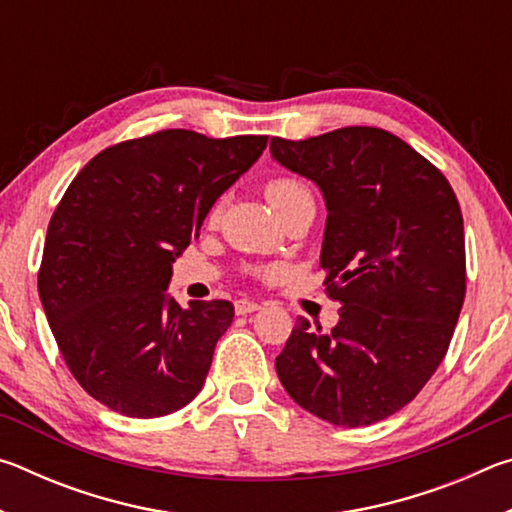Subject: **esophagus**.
Listing matches in <instances>:
<instances>
[{"instance_id": "34e87169", "label": "esophagus", "mask_w": 512, "mask_h": 512, "mask_svg": "<svg viewBox=\"0 0 512 512\" xmlns=\"http://www.w3.org/2000/svg\"><path fill=\"white\" fill-rule=\"evenodd\" d=\"M259 309V302L255 300H248V298H241L235 302V311L239 316H246V314H253V311Z\"/></svg>"}]
</instances>
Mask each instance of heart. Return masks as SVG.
<instances>
[{"mask_svg": "<svg viewBox=\"0 0 512 512\" xmlns=\"http://www.w3.org/2000/svg\"><path fill=\"white\" fill-rule=\"evenodd\" d=\"M264 194H266L268 203L273 205V210L277 214H282L289 205L300 201V198L311 196L307 185L300 183L298 178H291V176H275V178H271L266 183V187H264Z\"/></svg>", "mask_w": 512, "mask_h": 512, "instance_id": "obj_1", "label": "heart"}]
</instances>
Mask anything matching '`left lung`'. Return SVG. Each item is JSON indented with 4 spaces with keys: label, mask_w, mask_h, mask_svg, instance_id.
<instances>
[{
    "label": "left lung",
    "mask_w": 512,
    "mask_h": 512,
    "mask_svg": "<svg viewBox=\"0 0 512 512\" xmlns=\"http://www.w3.org/2000/svg\"><path fill=\"white\" fill-rule=\"evenodd\" d=\"M271 155L320 187V268L339 325L300 318L275 359L284 391L336 427H366L409 404L445 359L465 300L461 205L447 178L372 126L282 140Z\"/></svg>",
    "instance_id": "left-lung-1"
}]
</instances>
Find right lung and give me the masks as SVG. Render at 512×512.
<instances>
[{"label": "right lung", "mask_w": 512, "mask_h": 512, "mask_svg": "<svg viewBox=\"0 0 512 512\" xmlns=\"http://www.w3.org/2000/svg\"><path fill=\"white\" fill-rule=\"evenodd\" d=\"M266 142L169 128L103 149L60 198L38 293L69 372L108 409L160 418L201 393L235 307H180L171 264Z\"/></svg>", "instance_id": "1"}]
</instances>
